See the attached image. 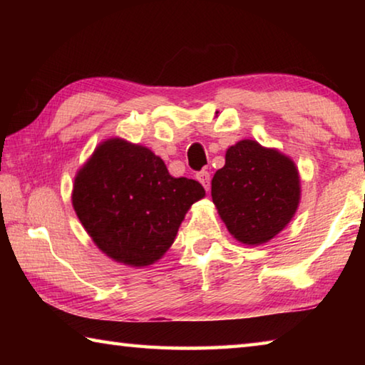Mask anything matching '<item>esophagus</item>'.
I'll list each match as a JSON object with an SVG mask.
<instances>
[{"instance_id":"esophagus-1","label":"esophagus","mask_w":365,"mask_h":365,"mask_svg":"<svg viewBox=\"0 0 365 365\" xmlns=\"http://www.w3.org/2000/svg\"><path fill=\"white\" fill-rule=\"evenodd\" d=\"M197 180H200V183L202 185V187L206 188V191H209V188H211V175H209L207 170H201L200 174L196 175Z\"/></svg>"}]
</instances>
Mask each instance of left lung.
<instances>
[{"mask_svg": "<svg viewBox=\"0 0 365 365\" xmlns=\"http://www.w3.org/2000/svg\"><path fill=\"white\" fill-rule=\"evenodd\" d=\"M212 202L237 242L259 246L275 238L298 211L301 177L294 160L256 140H240L212 178Z\"/></svg>", "mask_w": 365, "mask_h": 365, "instance_id": "obj_1", "label": "left lung"}]
</instances>
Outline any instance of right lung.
<instances>
[{
  "label": "right lung",
  "instance_id": "obj_1",
  "mask_svg": "<svg viewBox=\"0 0 365 365\" xmlns=\"http://www.w3.org/2000/svg\"><path fill=\"white\" fill-rule=\"evenodd\" d=\"M201 183L169 174L150 148L113 137L77 170L72 206L98 250L113 261L148 267L174 243Z\"/></svg>",
  "mask_w": 365,
  "mask_h": 365
}]
</instances>
